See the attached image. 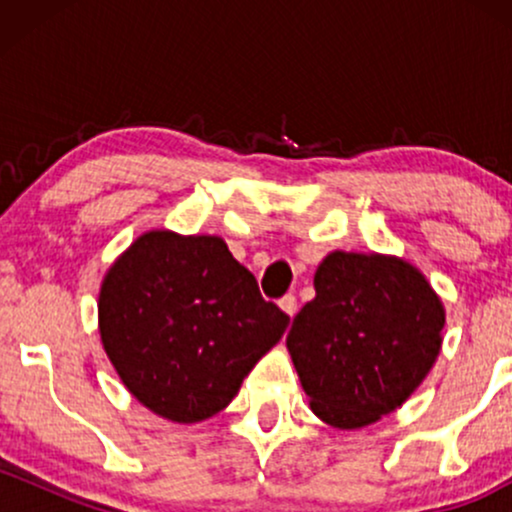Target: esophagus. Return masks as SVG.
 I'll use <instances>...</instances> for the list:
<instances>
[{
  "label": "esophagus",
  "mask_w": 512,
  "mask_h": 512,
  "mask_svg": "<svg viewBox=\"0 0 512 512\" xmlns=\"http://www.w3.org/2000/svg\"><path fill=\"white\" fill-rule=\"evenodd\" d=\"M279 308L284 310V313L289 315V317L296 315V310H298V301H296V296H293V293H286L284 298H279Z\"/></svg>",
  "instance_id": "1"
}]
</instances>
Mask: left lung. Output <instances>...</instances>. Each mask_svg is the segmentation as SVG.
Listing matches in <instances>:
<instances>
[{
  "instance_id": "left-lung-1",
  "label": "left lung",
  "mask_w": 512,
  "mask_h": 512,
  "mask_svg": "<svg viewBox=\"0 0 512 512\" xmlns=\"http://www.w3.org/2000/svg\"><path fill=\"white\" fill-rule=\"evenodd\" d=\"M443 325V305L419 269L395 257L332 252L286 346L315 414L334 428H363L421 385Z\"/></svg>"
}]
</instances>
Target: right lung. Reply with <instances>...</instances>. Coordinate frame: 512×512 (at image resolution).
Segmentation results:
<instances>
[{"instance_id":"add662e5","label":"right lung","mask_w":512,"mask_h":512,"mask_svg":"<svg viewBox=\"0 0 512 512\" xmlns=\"http://www.w3.org/2000/svg\"><path fill=\"white\" fill-rule=\"evenodd\" d=\"M105 354L144 407L178 424L219 414L291 317L216 236L151 231L105 274Z\"/></svg>"}]
</instances>
